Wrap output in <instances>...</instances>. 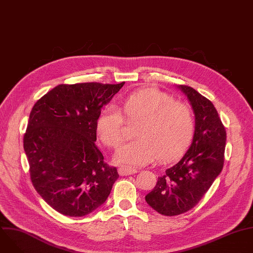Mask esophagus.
Listing matches in <instances>:
<instances>
[{"label": "esophagus", "mask_w": 253, "mask_h": 253, "mask_svg": "<svg viewBox=\"0 0 253 253\" xmlns=\"http://www.w3.org/2000/svg\"><path fill=\"white\" fill-rule=\"evenodd\" d=\"M118 173L121 176H127V175H131V174L137 173V169L132 168V167H128V166H121L118 169Z\"/></svg>", "instance_id": "1"}]
</instances>
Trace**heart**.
<instances>
[{
    "label": "heart",
    "instance_id": "b5f03b06",
    "mask_svg": "<svg viewBox=\"0 0 253 253\" xmlns=\"http://www.w3.org/2000/svg\"><path fill=\"white\" fill-rule=\"evenodd\" d=\"M122 110L128 121H140L135 137L121 146L114 155L115 162L143 166L157 157L162 162L175 160L189 145L194 132V116L189 105L177 102L165 92L146 88L126 96ZM124 118L113 105L100 111L96 131L106 146L116 148L123 140Z\"/></svg>",
    "mask_w": 253,
    "mask_h": 253
}]
</instances>
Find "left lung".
I'll return each mask as SVG.
<instances>
[{
    "instance_id": "8db88e82",
    "label": "left lung",
    "mask_w": 253,
    "mask_h": 253,
    "mask_svg": "<svg viewBox=\"0 0 253 253\" xmlns=\"http://www.w3.org/2000/svg\"><path fill=\"white\" fill-rule=\"evenodd\" d=\"M195 116V130L189 149L178 163L158 177L145 196L158 213L174 216L192 209L204 196L224 163L225 128L210 100L189 86L179 85Z\"/></svg>"
}]
</instances>
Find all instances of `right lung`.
Listing matches in <instances>:
<instances>
[{
	"label": "right lung",
	"instance_id": "obj_1",
	"mask_svg": "<svg viewBox=\"0 0 253 253\" xmlns=\"http://www.w3.org/2000/svg\"><path fill=\"white\" fill-rule=\"evenodd\" d=\"M124 84H61L33 107L24 135L31 181L61 214L81 217L93 212L119 177L96 146V121Z\"/></svg>",
	"mask_w": 253,
	"mask_h": 253
}]
</instances>
